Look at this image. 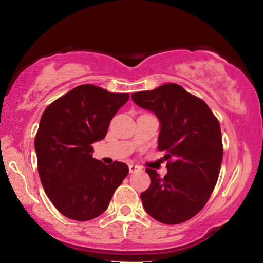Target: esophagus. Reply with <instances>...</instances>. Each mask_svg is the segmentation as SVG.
I'll return each mask as SVG.
<instances>
[{
	"instance_id": "obj_1",
	"label": "esophagus",
	"mask_w": 263,
	"mask_h": 263,
	"mask_svg": "<svg viewBox=\"0 0 263 263\" xmlns=\"http://www.w3.org/2000/svg\"><path fill=\"white\" fill-rule=\"evenodd\" d=\"M128 171H130L131 174H133V173L140 171V167L136 166V164H130V166H128Z\"/></svg>"
}]
</instances>
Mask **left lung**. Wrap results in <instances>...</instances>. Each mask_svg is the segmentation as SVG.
Masks as SVG:
<instances>
[{
	"mask_svg": "<svg viewBox=\"0 0 263 263\" xmlns=\"http://www.w3.org/2000/svg\"><path fill=\"white\" fill-rule=\"evenodd\" d=\"M132 101L160 122L158 148L164 151L163 177L146 169L149 188L140 197L155 220L175 225L202 210L215 189L222 160L219 122L203 100L176 83L132 94Z\"/></svg>",
	"mask_w": 263,
	"mask_h": 263,
	"instance_id": "obj_1",
	"label": "left lung"
}]
</instances>
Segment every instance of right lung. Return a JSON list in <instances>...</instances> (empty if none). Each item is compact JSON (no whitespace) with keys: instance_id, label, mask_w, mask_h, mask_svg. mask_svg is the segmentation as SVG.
I'll return each instance as SVG.
<instances>
[{"instance_id":"1","label":"right lung","mask_w":263,"mask_h":263,"mask_svg":"<svg viewBox=\"0 0 263 263\" xmlns=\"http://www.w3.org/2000/svg\"><path fill=\"white\" fill-rule=\"evenodd\" d=\"M128 97L82 84L44 111L34 139L39 177L53 205L70 219L86 221L103 213L128 174L126 163L106 166L92 158L91 146L104 139Z\"/></svg>"}]
</instances>
